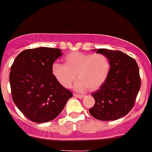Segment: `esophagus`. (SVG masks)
Listing matches in <instances>:
<instances>
[{
  "label": "esophagus",
  "instance_id": "esophagus-1",
  "mask_svg": "<svg viewBox=\"0 0 152 152\" xmlns=\"http://www.w3.org/2000/svg\"><path fill=\"white\" fill-rule=\"evenodd\" d=\"M74 96H75L76 98H79V99H83V98H84V96H85V95H79V94H74Z\"/></svg>",
  "mask_w": 152,
  "mask_h": 152
}]
</instances>
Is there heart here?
Listing matches in <instances>:
<instances>
[{
	"label": "heart",
	"instance_id": "b5f03b06",
	"mask_svg": "<svg viewBox=\"0 0 152 152\" xmlns=\"http://www.w3.org/2000/svg\"><path fill=\"white\" fill-rule=\"evenodd\" d=\"M110 64L108 57L102 53H84L71 52L65 56L64 64L53 65V74L58 83L69 88L76 80L74 85L76 91H83L86 88L94 91L106 81L110 73Z\"/></svg>",
	"mask_w": 152,
	"mask_h": 152
}]
</instances>
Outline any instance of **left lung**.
Instances as JSON below:
<instances>
[{
	"mask_svg": "<svg viewBox=\"0 0 152 152\" xmlns=\"http://www.w3.org/2000/svg\"><path fill=\"white\" fill-rule=\"evenodd\" d=\"M96 53L108 57L110 69L106 81L91 94L95 104L89 112L98 120H117L134 106L141 84L139 67L135 59L121 51L99 49Z\"/></svg>",
	"mask_w": 152,
	"mask_h": 152,
	"instance_id": "obj_1",
	"label": "left lung"
}]
</instances>
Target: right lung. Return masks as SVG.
I'll list each match as a JSON object with an SVG mask.
<instances>
[{"label":"right lung","instance_id":"obj_1","mask_svg":"<svg viewBox=\"0 0 152 152\" xmlns=\"http://www.w3.org/2000/svg\"><path fill=\"white\" fill-rule=\"evenodd\" d=\"M61 55V50L57 48L25 50L11 67L9 82L13 102L31 121L53 120L72 97V93L61 85L53 74V64Z\"/></svg>","mask_w":152,"mask_h":152}]
</instances>
